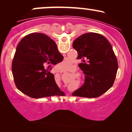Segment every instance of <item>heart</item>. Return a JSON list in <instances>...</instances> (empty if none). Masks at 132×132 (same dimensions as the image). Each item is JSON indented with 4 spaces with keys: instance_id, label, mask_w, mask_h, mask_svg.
Listing matches in <instances>:
<instances>
[{
    "instance_id": "b5f03b06",
    "label": "heart",
    "mask_w": 132,
    "mask_h": 132,
    "mask_svg": "<svg viewBox=\"0 0 132 132\" xmlns=\"http://www.w3.org/2000/svg\"><path fill=\"white\" fill-rule=\"evenodd\" d=\"M56 68L60 71H67L71 68V62L66 61L63 62V63H59L56 66Z\"/></svg>"
}]
</instances>
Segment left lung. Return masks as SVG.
Wrapping results in <instances>:
<instances>
[{
  "label": "left lung",
  "instance_id": "left-lung-1",
  "mask_svg": "<svg viewBox=\"0 0 132 132\" xmlns=\"http://www.w3.org/2000/svg\"><path fill=\"white\" fill-rule=\"evenodd\" d=\"M72 46L78 53L77 59L82 61L79 66L86 78L83 86L72 95L99 97L113 86L117 72L118 62L111 44L102 35L87 33L77 38Z\"/></svg>",
  "mask_w": 132,
  "mask_h": 132
}]
</instances>
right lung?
Masks as SVG:
<instances>
[{"label":"right lung","mask_w":132,"mask_h":132,"mask_svg":"<svg viewBox=\"0 0 132 132\" xmlns=\"http://www.w3.org/2000/svg\"><path fill=\"white\" fill-rule=\"evenodd\" d=\"M57 45L42 33L27 35L16 48L12 64L15 84L20 91L35 99L64 95L49 69L63 61Z\"/></svg>","instance_id":"obj_1"}]
</instances>
